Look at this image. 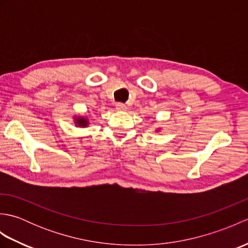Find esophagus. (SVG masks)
I'll list each match as a JSON object with an SVG mask.
<instances>
[{"label":"esophagus","instance_id":"esophagus-1","mask_svg":"<svg viewBox=\"0 0 248 248\" xmlns=\"http://www.w3.org/2000/svg\"><path fill=\"white\" fill-rule=\"evenodd\" d=\"M116 109L124 112V110H127V107H125L124 103H117L116 104Z\"/></svg>","mask_w":248,"mask_h":248}]
</instances>
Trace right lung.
<instances>
[{"label":"right lung","mask_w":248,"mask_h":248,"mask_svg":"<svg viewBox=\"0 0 248 248\" xmlns=\"http://www.w3.org/2000/svg\"><path fill=\"white\" fill-rule=\"evenodd\" d=\"M73 119H75V124H77V127L86 128L89 124V121L86 116H75Z\"/></svg>","instance_id":"obj_1"}]
</instances>
